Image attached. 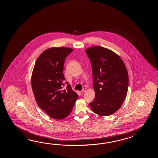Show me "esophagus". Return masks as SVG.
<instances>
[{"label": "esophagus", "instance_id": "1", "mask_svg": "<svg viewBox=\"0 0 158 158\" xmlns=\"http://www.w3.org/2000/svg\"><path fill=\"white\" fill-rule=\"evenodd\" d=\"M86 91H87V89L84 88L81 90V93H85V92H86Z\"/></svg>", "mask_w": 158, "mask_h": 158}]
</instances>
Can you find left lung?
<instances>
[{"instance_id":"1","label":"left lung","mask_w":158,"mask_h":158,"mask_svg":"<svg viewBox=\"0 0 158 158\" xmlns=\"http://www.w3.org/2000/svg\"><path fill=\"white\" fill-rule=\"evenodd\" d=\"M86 53L92 64L95 94L90 106L95 114L110 115L119 109L127 95L126 67L121 58L109 49L93 47L86 49Z\"/></svg>"}]
</instances>
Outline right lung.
<instances>
[{
  "label": "right lung",
  "mask_w": 158,
  "mask_h": 158,
  "mask_svg": "<svg viewBox=\"0 0 158 158\" xmlns=\"http://www.w3.org/2000/svg\"><path fill=\"white\" fill-rule=\"evenodd\" d=\"M73 51L65 47L51 48L37 59L31 77L33 94L39 106L50 117L62 119L71 113L78 95L63 74L67 56ZM67 86L63 89L64 84Z\"/></svg>",
  "instance_id": "1"
}]
</instances>
